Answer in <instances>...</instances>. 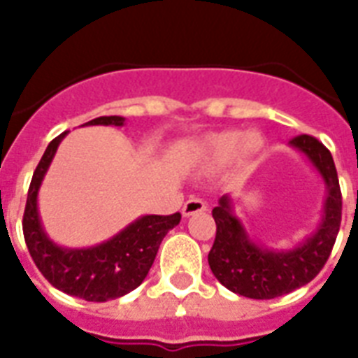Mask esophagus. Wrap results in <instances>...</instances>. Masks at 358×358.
<instances>
[{
    "mask_svg": "<svg viewBox=\"0 0 358 358\" xmlns=\"http://www.w3.org/2000/svg\"><path fill=\"white\" fill-rule=\"evenodd\" d=\"M206 202L202 201V199H189V201L185 202L184 208H182V213H184V217H189V215H195V213L206 212Z\"/></svg>",
    "mask_w": 358,
    "mask_h": 358,
    "instance_id": "34e87169",
    "label": "esophagus"
}]
</instances>
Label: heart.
<instances>
[{
    "label": "heart",
    "instance_id": "heart-1",
    "mask_svg": "<svg viewBox=\"0 0 358 358\" xmlns=\"http://www.w3.org/2000/svg\"><path fill=\"white\" fill-rule=\"evenodd\" d=\"M262 141L256 134H243L239 129H227L221 134H213L206 139L204 150L206 156L213 163L229 162L230 157L236 154H243V156H252L260 150Z\"/></svg>",
    "mask_w": 358,
    "mask_h": 358
}]
</instances>
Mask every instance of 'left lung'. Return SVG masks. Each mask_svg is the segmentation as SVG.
<instances>
[{
	"label": "left lung",
	"mask_w": 358,
	"mask_h": 358,
	"mask_svg": "<svg viewBox=\"0 0 358 358\" xmlns=\"http://www.w3.org/2000/svg\"><path fill=\"white\" fill-rule=\"evenodd\" d=\"M289 145L303 152L322 174L327 199L316 232L295 249L273 250L256 245L232 212L229 195L212 210L217 224L215 241L208 255L210 269L224 288L250 299H275L305 286L322 271L342 221V191L333 156L312 135H297Z\"/></svg>",
	"instance_id": "1"
}]
</instances>
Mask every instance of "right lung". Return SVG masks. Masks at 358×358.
I'll return each instance as SVG.
<instances>
[{"label": "right lung", "instance_id": "right-lung-1", "mask_svg": "<svg viewBox=\"0 0 358 358\" xmlns=\"http://www.w3.org/2000/svg\"><path fill=\"white\" fill-rule=\"evenodd\" d=\"M87 124L122 126L124 119L98 117ZM64 135L66 131L48 145L31 178L22 221L25 245L38 271L48 282L64 294L94 303L117 299L145 280L163 238L180 223L182 215L178 212L173 215H143L111 239L89 249H64L53 243L42 229L36 195Z\"/></svg>", "mask_w": 358, "mask_h": 358}]
</instances>
